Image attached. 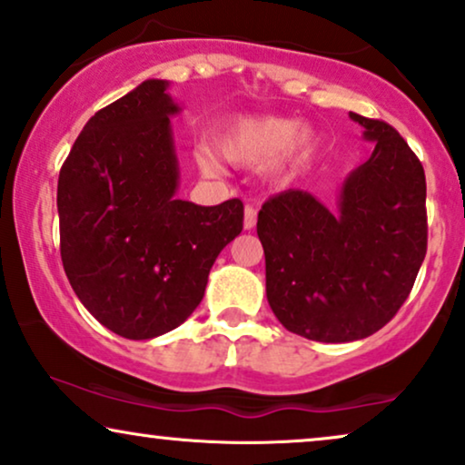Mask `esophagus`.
<instances>
[{
    "label": "esophagus",
    "mask_w": 465,
    "mask_h": 465,
    "mask_svg": "<svg viewBox=\"0 0 465 465\" xmlns=\"http://www.w3.org/2000/svg\"><path fill=\"white\" fill-rule=\"evenodd\" d=\"M256 226V209L254 207H245L243 211V228L245 231H252Z\"/></svg>",
    "instance_id": "esophagus-1"
}]
</instances>
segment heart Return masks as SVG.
I'll use <instances>...</instances> for the list:
<instances>
[{"instance_id":"b5f03b06","label":"heart","mask_w":465,"mask_h":465,"mask_svg":"<svg viewBox=\"0 0 465 465\" xmlns=\"http://www.w3.org/2000/svg\"><path fill=\"white\" fill-rule=\"evenodd\" d=\"M218 152L234 166H258L269 160V171L288 174L297 168L310 152L312 134L286 117H245L226 125L218 136ZM198 164L207 174H218L220 164L215 155L203 149Z\"/></svg>"}]
</instances>
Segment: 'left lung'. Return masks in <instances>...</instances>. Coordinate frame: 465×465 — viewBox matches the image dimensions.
I'll return each mask as SVG.
<instances>
[{
	"mask_svg": "<svg viewBox=\"0 0 465 465\" xmlns=\"http://www.w3.org/2000/svg\"><path fill=\"white\" fill-rule=\"evenodd\" d=\"M373 143L343 179L337 211L303 190L271 196L256 232L267 301L291 333L341 343L370 337L408 299L427 252L425 171L393 125L351 113Z\"/></svg>",
	"mask_w": 465,
	"mask_h": 465,
	"instance_id": "8db88e82",
	"label": "left lung"
}]
</instances>
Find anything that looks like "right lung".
Masks as SVG:
<instances>
[{
    "mask_svg": "<svg viewBox=\"0 0 465 465\" xmlns=\"http://www.w3.org/2000/svg\"><path fill=\"white\" fill-rule=\"evenodd\" d=\"M168 81L149 78L102 108L57 183L59 247L72 291L125 340H152L196 310L215 258L243 231L239 198L181 201Z\"/></svg>",
    "mask_w": 465,
    "mask_h": 465,
    "instance_id": "obj_1",
    "label": "right lung"
}]
</instances>
